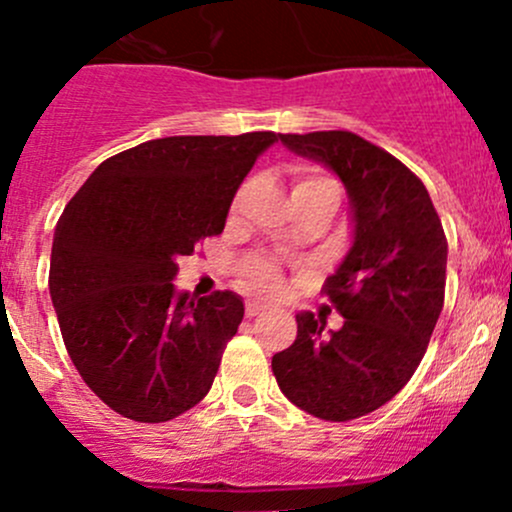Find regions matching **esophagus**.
<instances>
[{"mask_svg": "<svg viewBox=\"0 0 512 512\" xmlns=\"http://www.w3.org/2000/svg\"><path fill=\"white\" fill-rule=\"evenodd\" d=\"M267 311V303H260V301H247L245 303V316L247 318H255L260 316V313Z\"/></svg>", "mask_w": 512, "mask_h": 512, "instance_id": "esophagus-1", "label": "esophagus"}]
</instances>
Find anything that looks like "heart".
<instances>
[{
  "mask_svg": "<svg viewBox=\"0 0 512 512\" xmlns=\"http://www.w3.org/2000/svg\"><path fill=\"white\" fill-rule=\"evenodd\" d=\"M318 184L338 189V184H335L333 179L323 177V174H318L313 170H299L294 174V189L318 187ZM240 279H243V284L250 291H255V294L272 296L282 289V269H279V262L274 260V257L262 255V252L247 255L245 260L240 262Z\"/></svg>",
  "mask_w": 512,
  "mask_h": 512,
  "instance_id": "heart-1",
  "label": "heart"
}]
</instances>
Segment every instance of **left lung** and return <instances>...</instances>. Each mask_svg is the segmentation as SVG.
<instances>
[{"label":"left lung","instance_id":"1","mask_svg":"<svg viewBox=\"0 0 512 512\" xmlns=\"http://www.w3.org/2000/svg\"><path fill=\"white\" fill-rule=\"evenodd\" d=\"M277 140L338 174L352 245L325 282L342 328L299 313L294 345L272 357V372L301 411L345 423L391 401L418 369L445 303L447 238L425 184L369 140L350 131Z\"/></svg>","mask_w":512,"mask_h":512}]
</instances>
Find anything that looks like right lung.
Segmentation results:
<instances>
[{
  "label": "right lung",
  "instance_id": "add662e5",
  "mask_svg": "<svg viewBox=\"0 0 512 512\" xmlns=\"http://www.w3.org/2000/svg\"><path fill=\"white\" fill-rule=\"evenodd\" d=\"M274 143L272 131L148 140L101 162L65 206L50 299L84 384L123 418L165 423L209 393L245 306L233 291H177V260L223 233Z\"/></svg>",
  "mask_w": 512,
  "mask_h": 512
}]
</instances>
